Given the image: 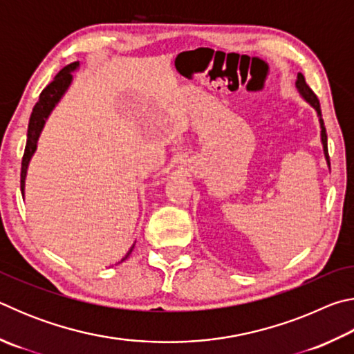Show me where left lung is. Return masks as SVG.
I'll list each match as a JSON object with an SVG mask.
<instances>
[{
	"instance_id": "8db88e82",
	"label": "left lung",
	"mask_w": 354,
	"mask_h": 354,
	"mask_svg": "<svg viewBox=\"0 0 354 354\" xmlns=\"http://www.w3.org/2000/svg\"><path fill=\"white\" fill-rule=\"evenodd\" d=\"M297 87L299 93L303 95L304 98H306V101H309L310 104H313L315 107L317 113H319L320 117V124H322V142H323V151H325V156L329 162V154H328V136H326V129H325V123H323V118H322V109H320V101L319 98H317V95L313 92V88H310L308 84H306V80H304V76L301 73H298V80H297Z\"/></svg>"
}]
</instances>
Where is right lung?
<instances>
[{"mask_svg": "<svg viewBox=\"0 0 354 354\" xmlns=\"http://www.w3.org/2000/svg\"><path fill=\"white\" fill-rule=\"evenodd\" d=\"M77 65H80V62L68 64L67 67H64L61 71H59L55 80H53L44 88V91H41V93L39 95V101L34 106L31 118H29V124H28V139H26L25 153H23V159H21V173H20L21 194H23V187H25L28 162L35 151V147H37V139L41 128H44L45 118L48 117V113L51 112V109L55 107L57 101L61 100L62 93L67 91L68 84L71 82V71H73Z\"/></svg>", "mask_w": 354, "mask_h": 354, "instance_id": "add662e5", "label": "right lung"}]
</instances>
